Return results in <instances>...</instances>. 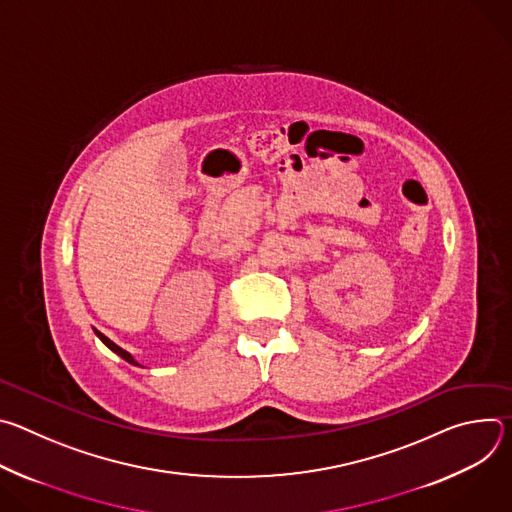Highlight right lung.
<instances>
[{
    "instance_id": "add662e5",
    "label": "right lung",
    "mask_w": 512,
    "mask_h": 512,
    "mask_svg": "<svg viewBox=\"0 0 512 512\" xmlns=\"http://www.w3.org/2000/svg\"><path fill=\"white\" fill-rule=\"evenodd\" d=\"M93 330H95V328H93ZM95 334H97V336H99V340H101V342H103V344H105V346H107V348H109V350H113V352H115V354H119V356H121V358H123V360H127V362H129V364H135V367H141V364H139V362H137V360H135V358H133V354H129V352H127V350H123V348H121V346H117V344H115V342H113V340H109V338H107V336H105V334H101V332H99V330H95Z\"/></svg>"
}]
</instances>
